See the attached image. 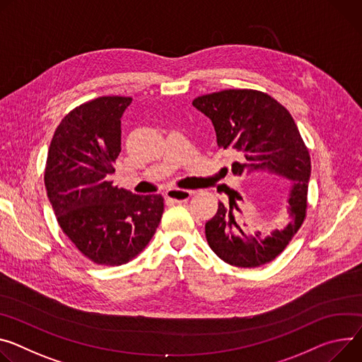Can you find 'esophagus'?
I'll return each instance as SVG.
<instances>
[{"label":"esophagus","instance_id":"1","mask_svg":"<svg viewBox=\"0 0 362 362\" xmlns=\"http://www.w3.org/2000/svg\"><path fill=\"white\" fill-rule=\"evenodd\" d=\"M193 193H194L193 190H186V189H169L166 192V199L172 202H185Z\"/></svg>","mask_w":362,"mask_h":362}]
</instances>
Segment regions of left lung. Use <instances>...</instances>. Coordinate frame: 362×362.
Returning <instances> with one entry per match:
<instances>
[{
	"label": "left lung",
	"instance_id": "1",
	"mask_svg": "<svg viewBox=\"0 0 362 362\" xmlns=\"http://www.w3.org/2000/svg\"><path fill=\"white\" fill-rule=\"evenodd\" d=\"M192 105L214 124L216 143L233 148L241 161L233 173L270 172L291 182L287 196L288 223L270 235L250 231L241 219L243 196L231 190L219 202L215 216L205 223L212 251L235 267L254 269L273 261L299 231L306 216L310 156L290 112L270 95L252 89H226L198 96Z\"/></svg>",
	"mask_w": 362,
	"mask_h": 362
}]
</instances>
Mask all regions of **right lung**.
Listing matches in <instances>:
<instances>
[{"label": "right lung", "instance_id": "1", "mask_svg": "<svg viewBox=\"0 0 362 362\" xmlns=\"http://www.w3.org/2000/svg\"><path fill=\"white\" fill-rule=\"evenodd\" d=\"M131 101L101 96L76 107L56 128L47 153L45 185L62 231L101 266H121L139 255L164 209L161 194H134L108 182Z\"/></svg>", "mask_w": 362, "mask_h": 362}]
</instances>
